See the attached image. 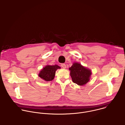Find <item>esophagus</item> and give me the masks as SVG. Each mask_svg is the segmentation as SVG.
<instances>
[{"mask_svg": "<svg viewBox=\"0 0 125 125\" xmlns=\"http://www.w3.org/2000/svg\"><path fill=\"white\" fill-rule=\"evenodd\" d=\"M61 67L62 68H64V69H65L66 68V65L65 64H61Z\"/></svg>", "mask_w": 125, "mask_h": 125, "instance_id": "34e87169", "label": "esophagus"}]
</instances>
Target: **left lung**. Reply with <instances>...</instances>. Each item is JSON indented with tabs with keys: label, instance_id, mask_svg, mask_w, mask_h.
Returning <instances> with one entry per match:
<instances>
[{
	"label": "left lung",
	"instance_id": "8db88e82",
	"mask_svg": "<svg viewBox=\"0 0 125 125\" xmlns=\"http://www.w3.org/2000/svg\"><path fill=\"white\" fill-rule=\"evenodd\" d=\"M70 75L73 83L78 85H84L89 81L91 71L80 63H73L69 68Z\"/></svg>",
	"mask_w": 125,
	"mask_h": 125
}]
</instances>
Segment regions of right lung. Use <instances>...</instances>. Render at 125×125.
Segmentation results:
<instances>
[{"label": "right lung", "instance_id": "add662e5", "mask_svg": "<svg viewBox=\"0 0 125 125\" xmlns=\"http://www.w3.org/2000/svg\"><path fill=\"white\" fill-rule=\"evenodd\" d=\"M58 69H60V67L57 65H47L40 72L38 75L46 81H52L54 79L55 72Z\"/></svg>", "mask_w": 125, "mask_h": 125}]
</instances>
